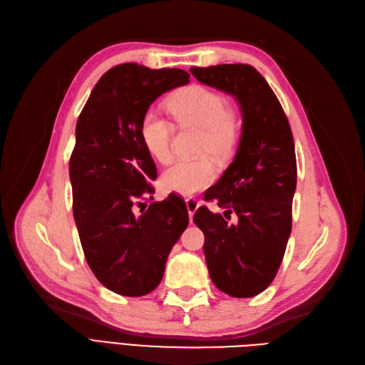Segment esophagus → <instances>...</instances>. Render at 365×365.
<instances>
[{"instance_id":"1","label":"esophagus","mask_w":365,"mask_h":365,"mask_svg":"<svg viewBox=\"0 0 365 365\" xmlns=\"http://www.w3.org/2000/svg\"><path fill=\"white\" fill-rule=\"evenodd\" d=\"M185 205H187V212H189V216H190V220L193 219V215L197 210V207H200V201L195 200V197H187L185 200Z\"/></svg>"}]
</instances>
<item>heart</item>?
I'll list each match as a JSON object with an SVG mask.
<instances>
[{
	"label": "heart",
	"instance_id": "obj_1",
	"mask_svg": "<svg viewBox=\"0 0 365 365\" xmlns=\"http://www.w3.org/2000/svg\"><path fill=\"white\" fill-rule=\"evenodd\" d=\"M169 109L182 126L202 129L200 152L210 153L217 161L228 160L242 134V118L236 109L227 106V98L204 85H189L169 98ZM140 135L150 155L168 163L172 158L170 121L155 109L145 113ZM216 169L210 157L176 160L164 170L161 182L165 190L190 196L204 190L215 181Z\"/></svg>",
	"mask_w": 365,
	"mask_h": 365
}]
</instances>
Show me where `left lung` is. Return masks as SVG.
<instances>
[{"mask_svg":"<svg viewBox=\"0 0 365 365\" xmlns=\"http://www.w3.org/2000/svg\"><path fill=\"white\" fill-rule=\"evenodd\" d=\"M190 73L204 85L233 96L242 111L236 157L205 201H217L238 216L200 207L193 222L204 233L207 268L217 289L248 298L271 284L284 256L292 228L297 160L289 121L263 76L247 63H222Z\"/></svg>","mask_w":365,"mask_h":365,"instance_id":"1","label":"left lung"}]
</instances>
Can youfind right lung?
<instances>
[{
	"label": "right lung",
	"instance_id": "right-lung-1",
	"mask_svg": "<svg viewBox=\"0 0 365 365\" xmlns=\"http://www.w3.org/2000/svg\"><path fill=\"white\" fill-rule=\"evenodd\" d=\"M189 77L180 68L117 65L96 83L77 120L70 158L76 227L97 280L120 295L141 297L157 288L172 247L189 225L185 202L176 195L143 202L155 192L149 181L157 168L140 135L153 101Z\"/></svg>",
	"mask_w": 365,
	"mask_h": 365
}]
</instances>
